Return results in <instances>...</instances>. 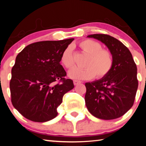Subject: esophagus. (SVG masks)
Here are the masks:
<instances>
[{
    "label": "esophagus",
    "instance_id": "obj_1",
    "mask_svg": "<svg viewBox=\"0 0 146 146\" xmlns=\"http://www.w3.org/2000/svg\"><path fill=\"white\" fill-rule=\"evenodd\" d=\"M73 83H74V85L76 86V85L79 84H80L81 82H80V81H78V80H73Z\"/></svg>",
    "mask_w": 146,
    "mask_h": 146
}]
</instances>
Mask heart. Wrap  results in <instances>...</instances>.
I'll return each instance as SVG.
<instances>
[{"instance_id":"obj_1","label":"heart","mask_w":146,"mask_h":146,"mask_svg":"<svg viewBox=\"0 0 146 146\" xmlns=\"http://www.w3.org/2000/svg\"><path fill=\"white\" fill-rule=\"evenodd\" d=\"M83 53L88 55L84 63L85 68L74 67L68 71L69 77L76 80H89L96 75L97 78L104 77L111 70L113 58L108 49H102L101 44L91 39H86L79 43ZM61 63L66 68L74 65L72 48L69 46L62 53Z\"/></svg>"}]
</instances>
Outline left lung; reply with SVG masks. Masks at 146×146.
Instances as JSON below:
<instances>
[{"instance_id": "8db88e82", "label": "left lung", "mask_w": 146, "mask_h": 146, "mask_svg": "<svg viewBox=\"0 0 146 146\" xmlns=\"http://www.w3.org/2000/svg\"><path fill=\"white\" fill-rule=\"evenodd\" d=\"M102 42L113 58L111 70L104 77L85 84L86 107L94 117L113 120L122 117L134 103L138 89L137 68L126 46L105 34L88 35Z\"/></svg>"}]
</instances>
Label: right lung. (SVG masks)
Instances as JSON below:
<instances>
[{
	"mask_svg": "<svg viewBox=\"0 0 146 146\" xmlns=\"http://www.w3.org/2000/svg\"><path fill=\"white\" fill-rule=\"evenodd\" d=\"M74 38L41 41L27 46L17 55L9 83L11 102L29 120L44 122L58 115L64 94L74 88L61 65L63 51Z\"/></svg>",
	"mask_w": 146,
	"mask_h": 146,
	"instance_id": "obj_1",
	"label": "right lung"
}]
</instances>
